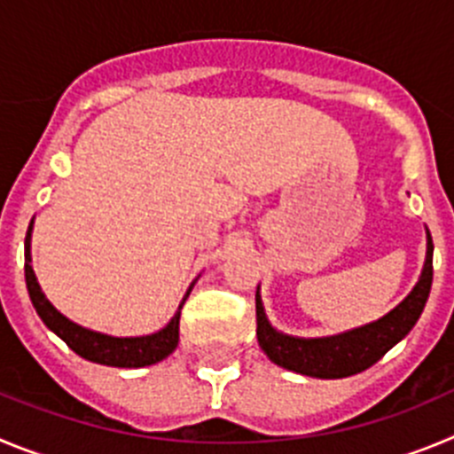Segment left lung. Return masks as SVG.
Segmentation results:
<instances>
[{
    "instance_id": "8db88e82",
    "label": "left lung",
    "mask_w": 454,
    "mask_h": 454,
    "mask_svg": "<svg viewBox=\"0 0 454 454\" xmlns=\"http://www.w3.org/2000/svg\"><path fill=\"white\" fill-rule=\"evenodd\" d=\"M432 253H434V244L427 231L426 264H423L419 283L407 294L405 301L373 324L333 334V337L303 339L278 333L264 314L260 292H255L257 344L273 364L296 371L301 375L334 380L362 373L373 366L387 350L394 348L419 321L432 287Z\"/></svg>"
}]
</instances>
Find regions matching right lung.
Returning <instances> with one entry per match:
<instances>
[{
  "label": "right lung",
  "mask_w": 454,
  "mask_h": 454,
  "mask_svg": "<svg viewBox=\"0 0 454 454\" xmlns=\"http://www.w3.org/2000/svg\"><path fill=\"white\" fill-rule=\"evenodd\" d=\"M31 228H34V222L28 226L27 239H24V278H27L28 298H31L38 317L43 318V324L51 333L59 334L76 355L90 359V362H97V364L120 366V369H140V366L156 364V362H160V359H165L167 355L176 350L181 309L185 298L190 296L192 287L187 289L185 298L178 305V312L174 314V318L158 333L146 334V337H110V334L95 333V330L83 328V325L63 317L43 294L34 267H31Z\"/></svg>",
  "instance_id": "right-lung-1"
}]
</instances>
